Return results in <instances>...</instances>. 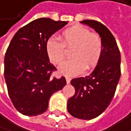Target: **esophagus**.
I'll use <instances>...</instances> for the list:
<instances>
[{
  "label": "esophagus",
  "instance_id": "esophagus-1",
  "mask_svg": "<svg viewBox=\"0 0 131 131\" xmlns=\"http://www.w3.org/2000/svg\"><path fill=\"white\" fill-rule=\"evenodd\" d=\"M71 78L70 77H66V81H67V84H70L71 83Z\"/></svg>",
  "mask_w": 131,
  "mask_h": 131
}]
</instances>
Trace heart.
<instances>
[{
  "label": "heart",
  "mask_w": 131,
  "mask_h": 131,
  "mask_svg": "<svg viewBox=\"0 0 131 131\" xmlns=\"http://www.w3.org/2000/svg\"><path fill=\"white\" fill-rule=\"evenodd\" d=\"M58 39L50 38L46 43V52L50 60L56 65L62 64L67 57V50H71V60L59 68L60 73L74 76L84 69H94L101 58L104 45L101 36L81 25L65 28L58 34Z\"/></svg>",
  "instance_id": "heart-1"
}]
</instances>
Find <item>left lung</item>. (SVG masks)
Listing matches in <instances>:
<instances>
[{
    "label": "left lung",
    "instance_id": "left-lung-1",
    "mask_svg": "<svg viewBox=\"0 0 131 131\" xmlns=\"http://www.w3.org/2000/svg\"><path fill=\"white\" fill-rule=\"evenodd\" d=\"M94 28L101 36L104 49L94 71L85 78H74L71 84L75 94L68 101L71 115L82 120H91L101 115L111 102L121 78V53L114 37L99 21H81Z\"/></svg>",
    "mask_w": 131,
    "mask_h": 131
}]
</instances>
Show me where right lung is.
Instances as JSON below:
<instances>
[{"instance_id":"right-lung-1","label":"right lung","mask_w":131,"mask_h":131,"mask_svg":"<svg viewBox=\"0 0 131 131\" xmlns=\"http://www.w3.org/2000/svg\"><path fill=\"white\" fill-rule=\"evenodd\" d=\"M68 24L50 18L36 19L14 34L4 57V78L14 107L26 116H37L48 108L50 96L66 85L56 78V68L49 61L46 43Z\"/></svg>"}]
</instances>
